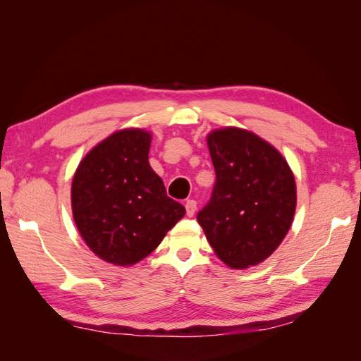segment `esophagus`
<instances>
[{
  "label": "esophagus",
  "instance_id": "1",
  "mask_svg": "<svg viewBox=\"0 0 361 361\" xmlns=\"http://www.w3.org/2000/svg\"><path fill=\"white\" fill-rule=\"evenodd\" d=\"M186 214H188V216H193L195 215V212H197V201L195 200H188L186 201Z\"/></svg>",
  "mask_w": 361,
  "mask_h": 361
}]
</instances>
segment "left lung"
I'll list each match as a JSON object with an SVG mask.
<instances>
[{
    "label": "left lung",
    "mask_w": 361,
    "mask_h": 361,
    "mask_svg": "<svg viewBox=\"0 0 361 361\" xmlns=\"http://www.w3.org/2000/svg\"><path fill=\"white\" fill-rule=\"evenodd\" d=\"M207 146L216 183L198 223L226 265L243 270L261 264L293 224V171L273 145L247 129H214Z\"/></svg>",
    "instance_id": "left-lung-1"
}]
</instances>
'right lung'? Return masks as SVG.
Returning a JSON list of instances; mask_svg holds the SVG:
<instances>
[{
    "label": "right lung",
    "mask_w": 361,
    "mask_h": 361,
    "mask_svg": "<svg viewBox=\"0 0 361 361\" xmlns=\"http://www.w3.org/2000/svg\"><path fill=\"white\" fill-rule=\"evenodd\" d=\"M152 134L126 128L82 159L71 181V209L90 250L108 264L131 267L160 245L186 214L166 195L149 164Z\"/></svg>",
    "instance_id": "obj_1"
}]
</instances>
